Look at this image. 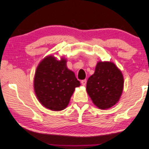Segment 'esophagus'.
I'll return each mask as SVG.
<instances>
[{
	"label": "esophagus",
	"mask_w": 149,
	"mask_h": 149,
	"mask_svg": "<svg viewBox=\"0 0 149 149\" xmlns=\"http://www.w3.org/2000/svg\"><path fill=\"white\" fill-rule=\"evenodd\" d=\"M81 85L82 86H86V80H82L81 81Z\"/></svg>",
	"instance_id": "obj_1"
}]
</instances>
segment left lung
I'll return each instance as SVG.
<instances>
[{"label":"left lung","instance_id":"1","mask_svg":"<svg viewBox=\"0 0 149 149\" xmlns=\"http://www.w3.org/2000/svg\"><path fill=\"white\" fill-rule=\"evenodd\" d=\"M124 86L121 70L112 62L99 61L88 78L86 91L93 103L101 109H109L119 102Z\"/></svg>","mask_w":149,"mask_h":149}]
</instances>
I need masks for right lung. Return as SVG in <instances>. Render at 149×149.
<instances>
[{"instance_id": "add662e5", "label": "right lung", "mask_w": 149, "mask_h": 149, "mask_svg": "<svg viewBox=\"0 0 149 149\" xmlns=\"http://www.w3.org/2000/svg\"><path fill=\"white\" fill-rule=\"evenodd\" d=\"M67 60L48 55L36 69L34 89L37 100L45 108L61 111L68 105L76 87L80 86L75 73L68 68Z\"/></svg>"}]
</instances>
